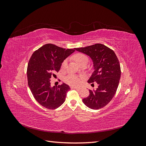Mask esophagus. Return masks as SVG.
Masks as SVG:
<instances>
[{
  "label": "esophagus",
  "mask_w": 146,
  "mask_h": 146,
  "mask_svg": "<svg viewBox=\"0 0 146 146\" xmlns=\"http://www.w3.org/2000/svg\"><path fill=\"white\" fill-rule=\"evenodd\" d=\"M73 88H74V89H76V90H81L82 88L81 87H78V86H74V87H72Z\"/></svg>",
  "instance_id": "1"
}]
</instances>
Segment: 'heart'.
<instances>
[{
    "label": "heart",
    "instance_id": "heart-1",
    "mask_svg": "<svg viewBox=\"0 0 146 146\" xmlns=\"http://www.w3.org/2000/svg\"><path fill=\"white\" fill-rule=\"evenodd\" d=\"M72 58L80 66L86 65L88 62H89V58H88V56L85 54H82V53H77V54H74ZM66 66H67V61L64 60L62 64H61V68L64 69L66 67ZM65 82L69 84V85H76L80 82V78L77 76H73V75H69V76L66 77Z\"/></svg>",
    "mask_w": 146,
    "mask_h": 146
}]
</instances>
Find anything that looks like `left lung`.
<instances>
[{"label": "left lung", "instance_id": "obj_1", "mask_svg": "<svg viewBox=\"0 0 146 146\" xmlns=\"http://www.w3.org/2000/svg\"><path fill=\"white\" fill-rule=\"evenodd\" d=\"M75 49L91 58L94 70L88 83L98 85L96 90H89L90 95L83 102L92 110L103 108L113 98L119 85L121 71L117 57L113 50L102 44Z\"/></svg>", "mask_w": 146, "mask_h": 146}]
</instances>
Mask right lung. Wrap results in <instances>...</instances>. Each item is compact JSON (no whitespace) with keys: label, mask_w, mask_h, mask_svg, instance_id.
Returning <instances> with one entry per match:
<instances>
[{"label":"right lung","mask_w":146,"mask_h":146,"mask_svg":"<svg viewBox=\"0 0 146 146\" xmlns=\"http://www.w3.org/2000/svg\"><path fill=\"white\" fill-rule=\"evenodd\" d=\"M76 50L46 44L35 51L30 57L27 70L28 85L38 102L47 109L54 110L62 105L70 90L65 83L50 85V78L56 76L63 61Z\"/></svg>","instance_id":"1"}]
</instances>
